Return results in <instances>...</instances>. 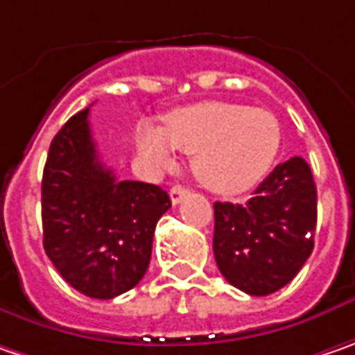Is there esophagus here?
Returning a JSON list of instances; mask_svg holds the SVG:
<instances>
[{"label": "esophagus", "mask_w": 355, "mask_h": 355, "mask_svg": "<svg viewBox=\"0 0 355 355\" xmlns=\"http://www.w3.org/2000/svg\"><path fill=\"white\" fill-rule=\"evenodd\" d=\"M189 194V191L184 189V187H180V184H175L173 189H171V200H173V205H178L184 196Z\"/></svg>", "instance_id": "34e87169"}]
</instances>
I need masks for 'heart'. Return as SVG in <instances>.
I'll return each instance as SVG.
<instances>
[{
    "mask_svg": "<svg viewBox=\"0 0 355 355\" xmlns=\"http://www.w3.org/2000/svg\"><path fill=\"white\" fill-rule=\"evenodd\" d=\"M137 148L150 164L164 168L175 150L193 155L196 178L214 193L236 194L266 175L280 148V125L264 109L207 101L164 116V125L141 123Z\"/></svg>",
    "mask_w": 355,
    "mask_h": 355,
    "instance_id": "obj_1",
    "label": "heart"
}]
</instances>
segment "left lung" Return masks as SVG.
<instances>
[{
    "label": "left lung",
    "mask_w": 355,
    "mask_h": 355,
    "mask_svg": "<svg viewBox=\"0 0 355 355\" xmlns=\"http://www.w3.org/2000/svg\"><path fill=\"white\" fill-rule=\"evenodd\" d=\"M316 207L314 177L302 157L280 162L244 205L214 202L220 274L250 296L284 288L314 250Z\"/></svg>",
    "instance_id": "1"
}]
</instances>
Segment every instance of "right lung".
<instances>
[{"instance_id":"obj_1","label":"right lung","mask_w":355,"mask_h":355,"mask_svg":"<svg viewBox=\"0 0 355 355\" xmlns=\"http://www.w3.org/2000/svg\"><path fill=\"white\" fill-rule=\"evenodd\" d=\"M168 208L161 187L116 180L105 168L89 109L55 135L41 180L43 248L77 292L111 300L139 284L150 262L155 226Z\"/></svg>"}]
</instances>
